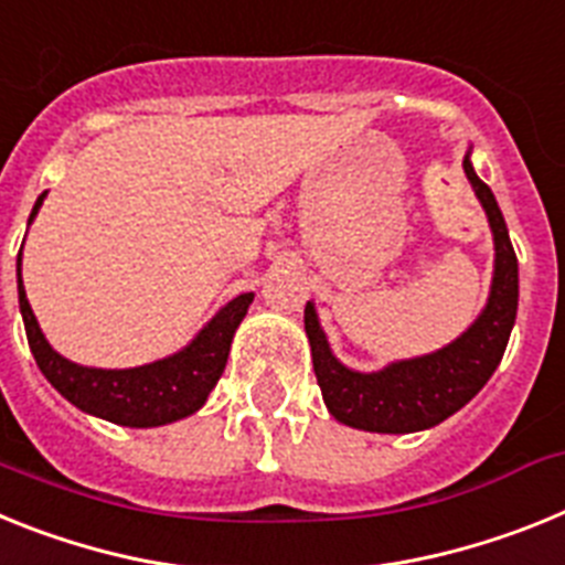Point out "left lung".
Segmentation results:
<instances>
[{
    "instance_id": "obj_1",
    "label": "left lung",
    "mask_w": 565,
    "mask_h": 565,
    "mask_svg": "<svg viewBox=\"0 0 565 565\" xmlns=\"http://www.w3.org/2000/svg\"><path fill=\"white\" fill-rule=\"evenodd\" d=\"M466 179L472 181L494 233V278L487 310L455 343L415 361H398L381 372H352L338 364L330 343L318 327L316 307L307 303L303 327L312 347L318 386L332 418L366 431L429 429L466 406L483 390L500 358L507 352L509 332L518 316V255L492 190L475 175L469 156L463 159Z\"/></svg>"
}]
</instances>
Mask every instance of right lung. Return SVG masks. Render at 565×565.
I'll return each mask as SVG.
<instances>
[{
    "instance_id": "add662e5",
    "label": "right lung",
    "mask_w": 565,
    "mask_h": 565,
    "mask_svg": "<svg viewBox=\"0 0 565 565\" xmlns=\"http://www.w3.org/2000/svg\"><path fill=\"white\" fill-rule=\"evenodd\" d=\"M42 199L45 195H39L31 222ZM19 264H22V253L17 258L19 307H22L28 343H31V352L42 375L73 406L121 426L173 424V420L188 418L195 409H201L210 390L218 384V377L227 366L230 341H233L235 327L242 323V318L247 316V307L253 303V292L233 298L199 332V338L190 347L164 358V361L136 366V370H90V366H78L58 355V352H53L51 343L45 341L31 303H28V296H24Z\"/></svg>"
}]
</instances>
